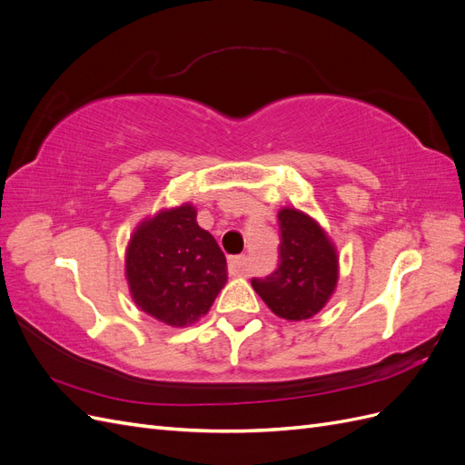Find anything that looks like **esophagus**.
Segmentation results:
<instances>
[{"label": "esophagus", "mask_w": 465, "mask_h": 465, "mask_svg": "<svg viewBox=\"0 0 465 465\" xmlns=\"http://www.w3.org/2000/svg\"><path fill=\"white\" fill-rule=\"evenodd\" d=\"M244 263H246L244 256H231L229 258V267H231L232 273H242L244 272Z\"/></svg>", "instance_id": "34e87169"}]
</instances>
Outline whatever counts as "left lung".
Segmentation results:
<instances>
[{
  "label": "left lung",
  "instance_id": "obj_1",
  "mask_svg": "<svg viewBox=\"0 0 465 465\" xmlns=\"http://www.w3.org/2000/svg\"><path fill=\"white\" fill-rule=\"evenodd\" d=\"M279 265L273 273L252 279V287L272 312L285 320L318 314L337 285V254L320 224L294 207L279 211Z\"/></svg>",
  "mask_w": 465,
  "mask_h": 465
}]
</instances>
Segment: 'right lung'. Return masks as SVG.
Returning a JSON list of instances; mask_svg holds the SVG:
<instances>
[{
	"label": "right lung",
	"instance_id": "obj_1",
	"mask_svg": "<svg viewBox=\"0 0 465 465\" xmlns=\"http://www.w3.org/2000/svg\"><path fill=\"white\" fill-rule=\"evenodd\" d=\"M184 203L159 211L134 231L125 277L135 304L166 326L193 323L227 283V260Z\"/></svg>",
	"mask_w": 465,
	"mask_h": 465
}]
</instances>
